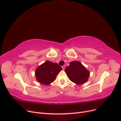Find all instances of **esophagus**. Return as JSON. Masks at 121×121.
Returning <instances> with one entry per match:
<instances>
[{
  "label": "esophagus",
  "instance_id": "1",
  "mask_svg": "<svg viewBox=\"0 0 121 121\" xmlns=\"http://www.w3.org/2000/svg\"><path fill=\"white\" fill-rule=\"evenodd\" d=\"M62 68H63V69H65V65H63V66L62 67Z\"/></svg>",
  "mask_w": 121,
  "mask_h": 121
}]
</instances>
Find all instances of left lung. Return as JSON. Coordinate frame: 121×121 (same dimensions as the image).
<instances>
[{"instance_id": "left-lung-1", "label": "left lung", "mask_w": 121, "mask_h": 121, "mask_svg": "<svg viewBox=\"0 0 121 121\" xmlns=\"http://www.w3.org/2000/svg\"><path fill=\"white\" fill-rule=\"evenodd\" d=\"M65 71L70 81L78 85L86 83L90 76L89 71L78 61L70 62Z\"/></svg>"}]
</instances>
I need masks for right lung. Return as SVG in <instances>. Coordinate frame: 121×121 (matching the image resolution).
<instances>
[{
	"label": "right lung",
	"mask_w": 121,
	"mask_h": 121,
	"mask_svg": "<svg viewBox=\"0 0 121 121\" xmlns=\"http://www.w3.org/2000/svg\"><path fill=\"white\" fill-rule=\"evenodd\" d=\"M61 70L62 68L57 63L47 60L36 69L35 77L39 83L48 85L55 81Z\"/></svg>",
	"instance_id": "right-lung-1"
}]
</instances>
